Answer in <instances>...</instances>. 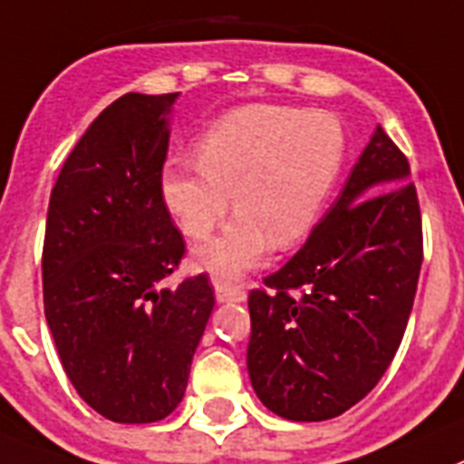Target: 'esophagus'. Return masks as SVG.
Masks as SVG:
<instances>
[{
	"instance_id": "1",
	"label": "esophagus",
	"mask_w": 464,
	"mask_h": 464,
	"mask_svg": "<svg viewBox=\"0 0 464 464\" xmlns=\"http://www.w3.org/2000/svg\"><path fill=\"white\" fill-rule=\"evenodd\" d=\"M215 296L219 304H240L245 301V289L243 287H233V285H227V282L215 280Z\"/></svg>"
}]
</instances>
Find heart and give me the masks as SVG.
Instances as JSON below:
<instances>
[{
  "label": "heart",
  "instance_id": "heart-1",
  "mask_svg": "<svg viewBox=\"0 0 464 464\" xmlns=\"http://www.w3.org/2000/svg\"><path fill=\"white\" fill-rule=\"evenodd\" d=\"M345 132L329 111L247 104L219 116L196 142V159L165 160L160 198L191 240L236 219L193 252L217 277H240L264 264L273 243L294 245L315 224L338 179Z\"/></svg>",
  "mask_w": 464,
  "mask_h": 464
}]
</instances>
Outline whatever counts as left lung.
Here are the masks:
<instances>
[{
  "instance_id": "left-lung-1",
  "label": "left lung",
  "mask_w": 464,
  "mask_h": 464,
  "mask_svg": "<svg viewBox=\"0 0 464 464\" xmlns=\"http://www.w3.org/2000/svg\"><path fill=\"white\" fill-rule=\"evenodd\" d=\"M406 156L376 126L304 247L249 294L247 372L266 409L296 422L341 416L400 348L422 264Z\"/></svg>"
}]
</instances>
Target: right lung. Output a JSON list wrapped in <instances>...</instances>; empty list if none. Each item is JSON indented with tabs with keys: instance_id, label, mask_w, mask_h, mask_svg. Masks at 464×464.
Instances as JSON below:
<instances>
[{
	"instance_id": "1",
	"label": "right lung",
	"mask_w": 464,
	"mask_h": 464,
	"mask_svg": "<svg viewBox=\"0 0 464 464\" xmlns=\"http://www.w3.org/2000/svg\"><path fill=\"white\" fill-rule=\"evenodd\" d=\"M179 92H126L58 175L44 237V313L79 397L114 422H156L182 401L215 292L163 280L184 255L160 198Z\"/></svg>"
}]
</instances>
